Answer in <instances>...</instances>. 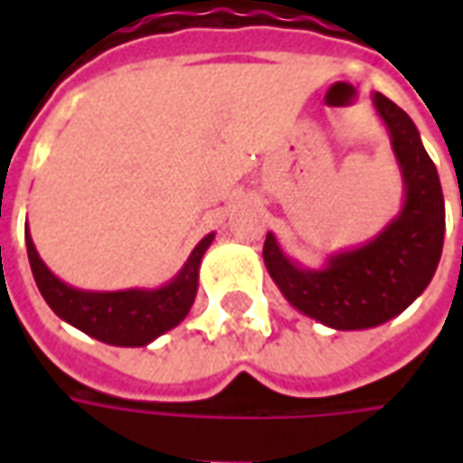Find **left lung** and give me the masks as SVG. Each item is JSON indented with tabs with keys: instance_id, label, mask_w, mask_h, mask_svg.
<instances>
[{
	"instance_id": "8db88e82",
	"label": "left lung",
	"mask_w": 463,
	"mask_h": 463,
	"mask_svg": "<svg viewBox=\"0 0 463 463\" xmlns=\"http://www.w3.org/2000/svg\"><path fill=\"white\" fill-rule=\"evenodd\" d=\"M372 106L402 173L404 201L397 215L374 238L330 252L317 268L292 260L275 232L262 245L265 268L285 300L332 330H369L394 320L427 290L444 248V193L417 126L379 91Z\"/></svg>"
}]
</instances>
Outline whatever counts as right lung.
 <instances>
[{
	"instance_id": "obj_1",
	"label": "right lung",
	"mask_w": 463,
	"mask_h": 463,
	"mask_svg": "<svg viewBox=\"0 0 463 463\" xmlns=\"http://www.w3.org/2000/svg\"><path fill=\"white\" fill-rule=\"evenodd\" d=\"M213 238L215 232H208L193 248L181 270L158 288L81 290L49 270V265L36 252L29 225L24 228L32 275L46 305L71 327L114 347H146L188 317L198 295L203 255L211 248Z\"/></svg>"
}]
</instances>
